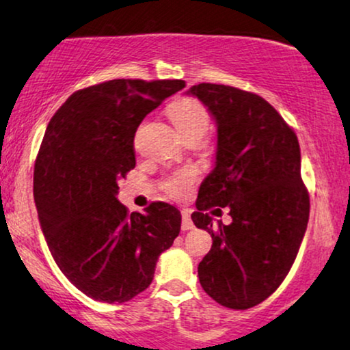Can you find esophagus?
<instances>
[{
  "mask_svg": "<svg viewBox=\"0 0 350 350\" xmlns=\"http://www.w3.org/2000/svg\"><path fill=\"white\" fill-rule=\"evenodd\" d=\"M180 214H183V224H180L183 230H191V228L194 227V224H192L191 214H189V211H187V208H184V211L180 212Z\"/></svg>",
  "mask_w": 350,
  "mask_h": 350,
  "instance_id": "esophagus-1",
  "label": "esophagus"
}]
</instances>
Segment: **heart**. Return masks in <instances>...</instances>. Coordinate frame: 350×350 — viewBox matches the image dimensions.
<instances>
[{
  "mask_svg": "<svg viewBox=\"0 0 350 350\" xmlns=\"http://www.w3.org/2000/svg\"><path fill=\"white\" fill-rule=\"evenodd\" d=\"M167 111H170L176 130L184 139L191 138V136L202 138L207 133L211 120H208L206 107L198 98L184 97L176 100ZM196 179H198V172L194 170H180L164 180V191L172 198H184L194 186Z\"/></svg>",
  "mask_w": 350,
  "mask_h": 350,
  "instance_id": "b5f03b06",
  "label": "heart"
}]
</instances>
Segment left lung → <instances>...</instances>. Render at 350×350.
Wrapping results in <instances>:
<instances>
[{
	"label": "left lung",
	"instance_id": "8db88e82",
	"mask_svg": "<svg viewBox=\"0 0 350 350\" xmlns=\"http://www.w3.org/2000/svg\"><path fill=\"white\" fill-rule=\"evenodd\" d=\"M217 122V161L200 184L192 222L212 237L199 263L204 291L222 306L248 309L276 291L295 263L309 219L295 130L267 100L222 83L191 87ZM217 206L216 209L215 207ZM228 206L230 226L206 212Z\"/></svg>",
	"mask_w": 350,
	"mask_h": 350
}]
</instances>
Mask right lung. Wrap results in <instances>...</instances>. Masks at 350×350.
Returning a JSON list of instances; mask_svg holds the SVG:
<instances>
[{
  "label": "right lung",
  "mask_w": 350,
  "mask_h": 350,
  "mask_svg": "<svg viewBox=\"0 0 350 350\" xmlns=\"http://www.w3.org/2000/svg\"><path fill=\"white\" fill-rule=\"evenodd\" d=\"M184 80L115 79L74 92L55 111L34 164V200L47 247L83 295L124 303L146 290L180 230L166 202L128 212L120 179L135 167V133Z\"/></svg>",
  "instance_id": "right-lung-1"
}]
</instances>
